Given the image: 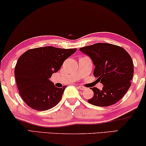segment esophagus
<instances>
[{
  "label": "esophagus",
  "mask_w": 146,
  "mask_h": 146,
  "mask_svg": "<svg viewBox=\"0 0 146 146\" xmlns=\"http://www.w3.org/2000/svg\"><path fill=\"white\" fill-rule=\"evenodd\" d=\"M78 88H79L80 90H84V89H85V87L84 86H81V85H80V86H78Z\"/></svg>",
  "instance_id": "34e87169"
}]
</instances>
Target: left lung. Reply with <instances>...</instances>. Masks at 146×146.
Here are the masks:
<instances>
[{"mask_svg":"<svg viewBox=\"0 0 146 146\" xmlns=\"http://www.w3.org/2000/svg\"><path fill=\"white\" fill-rule=\"evenodd\" d=\"M79 50L92 59L95 66L93 74L104 85L101 90L91 88L94 96L88 103L107 107L119 102L131 86L134 75L129 54L123 48L109 43H96Z\"/></svg>","mask_w":146,"mask_h":146,"instance_id":"obj_1","label":"left lung"}]
</instances>
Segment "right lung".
<instances>
[{"instance_id":"right-lung-1","label":"right lung","mask_w":146,"mask_h":146,"mask_svg":"<svg viewBox=\"0 0 146 146\" xmlns=\"http://www.w3.org/2000/svg\"><path fill=\"white\" fill-rule=\"evenodd\" d=\"M76 50L77 48L39 47L28 50L19 58L14 75L19 94L28 106L45 111L59 103L66 86L57 88L49 79Z\"/></svg>"}]
</instances>
